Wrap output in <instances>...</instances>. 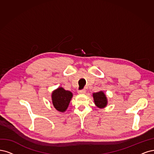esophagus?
<instances>
[{
    "label": "esophagus",
    "mask_w": 154,
    "mask_h": 154,
    "mask_svg": "<svg viewBox=\"0 0 154 154\" xmlns=\"http://www.w3.org/2000/svg\"><path fill=\"white\" fill-rule=\"evenodd\" d=\"M86 90H79V91H78V93L79 94H84V93H86Z\"/></svg>",
    "instance_id": "1"
}]
</instances>
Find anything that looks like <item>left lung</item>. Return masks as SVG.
Returning <instances> with one entry per match:
<instances>
[{
    "instance_id": "obj_1",
    "label": "left lung",
    "mask_w": 154,
    "mask_h": 154,
    "mask_svg": "<svg viewBox=\"0 0 154 154\" xmlns=\"http://www.w3.org/2000/svg\"><path fill=\"white\" fill-rule=\"evenodd\" d=\"M93 97L94 102H95V105L98 108L102 109L106 107L107 104V99L106 95L102 91L97 93H93Z\"/></svg>"
}]
</instances>
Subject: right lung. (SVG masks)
<instances>
[{
    "instance_id": "1",
    "label": "right lung",
    "mask_w": 154,
    "mask_h": 154,
    "mask_svg": "<svg viewBox=\"0 0 154 154\" xmlns=\"http://www.w3.org/2000/svg\"><path fill=\"white\" fill-rule=\"evenodd\" d=\"M73 94L62 87L58 88L52 93V100L54 107L59 112L65 111L69 106Z\"/></svg>"
}]
</instances>
